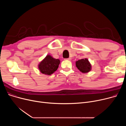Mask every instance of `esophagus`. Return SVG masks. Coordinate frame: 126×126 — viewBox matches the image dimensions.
Returning <instances> with one entry per match:
<instances>
[{"instance_id":"obj_1","label":"esophagus","mask_w":126,"mask_h":126,"mask_svg":"<svg viewBox=\"0 0 126 126\" xmlns=\"http://www.w3.org/2000/svg\"><path fill=\"white\" fill-rule=\"evenodd\" d=\"M65 60H66L70 61V60H71V58H67V59H65Z\"/></svg>"}]
</instances>
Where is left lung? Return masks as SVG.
Here are the masks:
<instances>
[{
  "mask_svg": "<svg viewBox=\"0 0 126 126\" xmlns=\"http://www.w3.org/2000/svg\"><path fill=\"white\" fill-rule=\"evenodd\" d=\"M76 67L83 73H87L91 69V65L86 58L82 59L76 61Z\"/></svg>",
  "mask_w": 126,
  "mask_h": 126,
  "instance_id": "8db88e82",
  "label": "left lung"
}]
</instances>
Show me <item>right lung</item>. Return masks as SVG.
<instances>
[{
	"mask_svg": "<svg viewBox=\"0 0 126 126\" xmlns=\"http://www.w3.org/2000/svg\"><path fill=\"white\" fill-rule=\"evenodd\" d=\"M60 63V60L55 59L48 55L39 63L38 68L42 74L50 75L57 70Z\"/></svg>",
	"mask_w": 126,
	"mask_h": 126,
	"instance_id": "add662e5",
	"label": "right lung"
}]
</instances>
